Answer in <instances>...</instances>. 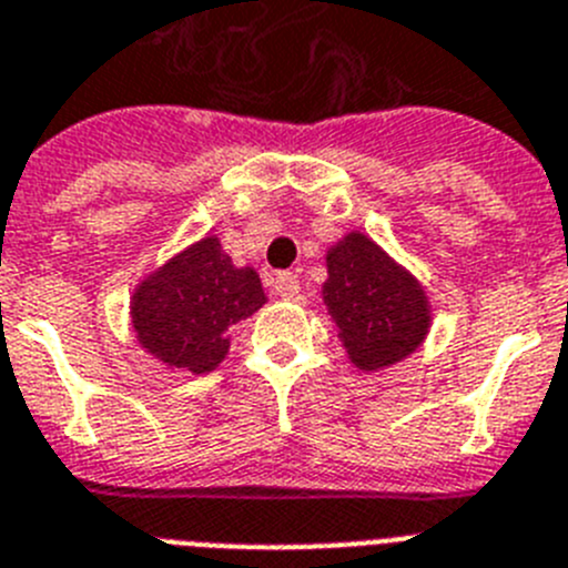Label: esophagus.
Returning a JSON list of instances; mask_svg holds the SVG:
<instances>
[{
  "label": "esophagus",
  "mask_w": 568,
  "mask_h": 568,
  "mask_svg": "<svg viewBox=\"0 0 568 568\" xmlns=\"http://www.w3.org/2000/svg\"><path fill=\"white\" fill-rule=\"evenodd\" d=\"M274 294H277L280 300H294V296L300 294V277H296L294 272H280L277 277H274Z\"/></svg>",
  "instance_id": "1"
}]
</instances>
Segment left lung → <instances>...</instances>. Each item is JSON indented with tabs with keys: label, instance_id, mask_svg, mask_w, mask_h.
<instances>
[{
	"label": "left lung",
	"instance_id": "left-lung-1",
	"mask_svg": "<svg viewBox=\"0 0 568 568\" xmlns=\"http://www.w3.org/2000/svg\"><path fill=\"white\" fill-rule=\"evenodd\" d=\"M325 268L322 305L356 371H385L424 345L433 328L430 294L376 240L351 229L328 246Z\"/></svg>",
	"mask_w": 568,
	"mask_h": 568
}]
</instances>
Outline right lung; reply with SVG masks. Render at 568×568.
Wrapping results in <instances>:
<instances>
[{"mask_svg": "<svg viewBox=\"0 0 568 568\" xmlns=\"http://www.w3.org/2000/svg\"><path fill=\"white\" fill-rule=\"evenodd\" d=\"M265 303L260 274L234 263L217 234H206L138 280L130 325L152 359L201 376L229 356V331Z\"/></svg>", "mask_w": 568, "mask_h": 568, "instance_id": "add662e5", "label": "right lung"}]
</instances>
